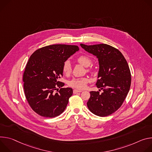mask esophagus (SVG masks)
Returning a JSON list of instances; mask_svg holds the SVG:
<instances>
[{
  "instance_id": "1",
  "label": "esophagus",
  "mask_w": 152,
  "mask_h": 152,
  "mask_svg": "<svg viewBox=\"0 0 152 152\" xmlns=\"http://www.w3.org/2000/svg\"><path fill=\"white\" fill-rule=\"evenodd\" d=\"M82 92V91H81V90H77V89H74V90L73 91L74 94H77V93H78V92Z\"/></svg>"
}]
</instances>
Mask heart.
Here are the masks:
<instances>
[{
  "label": "heart",
  "mask_w": 152,
  "mask_h": 152,
  "mask_svg": "<svg viewBox=\"0 0 152 152\" xmlns=\"http://www.w3.org/2000/svg\"><path fill=\"white\" fill-rule=\"evenodd\" d=\"M77 61L81 64L82 65L86 67L89 66L91 64V59L86 56H80L77 58ZM63 72L64 74L68 75L71 73L72 68L71 64L69 60H66L64 62L62 67ZM89 80L87 77L82 78H74L70 80L68 83L69 86L78 89H85L87 84L89 83Z\"/></svg>",
  "instance_id": "b5f03b06"
}]
</instances>
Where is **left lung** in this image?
I'll return each mask as SVG.
<instances>
[{"label": "left lung", "mask_w": 152, "mask_h": 152, "mask_svg": "<svg viewBox=\"0 0 152 152\" xmlns=\"http://www.w3.org/2000/svg\"><path fill=\"white\" fill-rule=\"evenodd\" d=\"M80 46L98 59L96 86L103 91L102 94L98 91L90 92L88 107L97 116L110 115L121 106L130 89L131 74L127 62L118 49L109 45Z\"/></svg>", "instance_id": "left-lung-1"}]
</instances>
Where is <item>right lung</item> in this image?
<instances>
[{
  "mask_svg": "<svg viewBox=\"0 0 152 152\" xmlns=\"http://www.w3.org/2000/svg\"><path fill=\"white\" fill-rule=\"evenodd\" d=\"M79 50L76 45H53L40 48L29 57L23 75L26 98L32 109L42 116L54 118L65 110L73 94L61 88L64 62Z\"/></svg>",
  "mask_w": 152,
  "mask_h": 152,
  "instance_id": "right-lung-1",
  "label": "right lung"
}]
</instances>
